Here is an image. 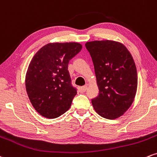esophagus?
I'll list each match as a JSON object with an SVG mask.
<instances>
[{"label": "esophagus", "instance_id": "esophagus-1", "mask_svg": "<svg viewBox=\"0 0 157 157\" xmlns=\"http://www.w3.org/2000/svg\"><path fill=\"white\" fill-rule=\"evenodd\" d=\"M86 89H87V86H80V87H79V91H80L81 93H84V92H86Z\"/></svg>", "mask_w": 157, "mask_h": 157}]
</instances>
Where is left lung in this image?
Returning a JSON list of instances; mask_svg holds the SVG:
<instances>
[{"label":"left lung","instance_id":"1","mask_svg":"<svg viewBox=\"0 0 157 157\" xmlns=\"http://www.w3.org/2000/svg\"><path fill=\"white\" fill-rule=\"evenodd\" d=\"M86 48L93 60L98 95L92 100L101 117H121L133 103L137 88L135 63L126 47L112 40L87 42Z\"/></svg>","mask_w":157,"mask_h":157}]
</instances>
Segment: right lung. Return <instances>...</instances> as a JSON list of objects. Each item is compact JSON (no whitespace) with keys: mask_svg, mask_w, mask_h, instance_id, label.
I'll return each instance as SVG.
<instances>
[{"mask_svg":"<svg viewBox=\"0 0 157 157\" xmlns=\"http://www.w3.org/2000/svg\"><path fill=\"white\" fill-rule=\"evenodd\" d=\"M82 48L77 42L48 43L31 59L25 89L35 110L46 118L59 117L71 107L77 91L71 84L68 63Z\"/></svg>","mask_w":157,"mask_h":157,"instance_id":"obj_1","label":"right lung"}]
</instances>
